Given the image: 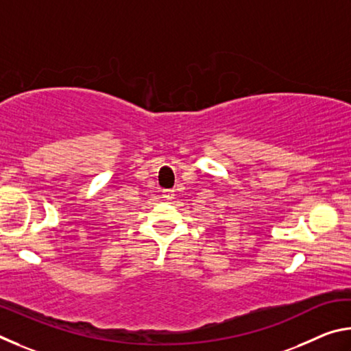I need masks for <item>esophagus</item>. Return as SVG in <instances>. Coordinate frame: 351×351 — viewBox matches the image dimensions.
Here are the masks:
<instances>
[{"label":"esophagus","mask_w":351,"mask_h":351,"mask_svg":"<svg viewBox=\"0 0 351 351\" xmlns=\"http://www.w3.org/2000/svg\"><path fill=\"white\" fill-rule=\"evenodd\" d=\"M162 198H165L167 201H171L175 198V192H173V190H164Z\"/></svg>","instance_id":"esophagus-1"}]
</instances>
